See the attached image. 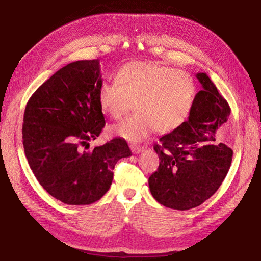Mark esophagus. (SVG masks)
I'll list each match as a JSON object with an SVG mask.
<instances>
[{"label": "esophagus", "instance_id": "esophagus-1", "mask_svg": "<svg viewBox=\"0 0 261 261\" xmlns=\"http://www.w3.org/2000/svg\"><path fill=\"white\" fill-rule=\"evenodd\" d=\"M131 150H132V152H135V153H139V152H142V151H143V148H142V147L132 146V147H131Z\"/></svg>", "mask_w": 261, "mask_h": 261}]
</instances>
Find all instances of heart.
Returning <instances> with one entry per match:
<instances>
[{"instance_id": "obj_1", "label": "heart", "mask_w": 261, "mask_h": 261, "mask_svg": "<svg viewBox=\"0 0 261 261\" xmlns=\"http://www.w3.org/2000/svg\"><path fill=\"white\" fill-rule=\"evenodd\" d=\"M114 82L99 88V108L119 119L135 103L138 112L111 127L113 135L132 142L143 140L156 129L163 134L178 129L196 97L190 74L156 63H127L116 71Z\"/></svg>"}]
</instances>
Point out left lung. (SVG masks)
<instances>
[{"label": "left lung", "instance_id": "left-lung-1", "mask_svg": "<svg viewBox=\"0 0 261 261\" xmlns=\"http://www.w3.org/2000/svg\"><path fill=\"white\" fill-rule=\"evenodd\" d=\"M196 77L203 90L196 94L188 120L154 143L159 167L149 177L154 199L180 211L198 206L218 191L233 156L224 143L212 142L228 121L229 104L206 74Z\"/></svg>", "mask_w": 261, "mask_h": 261}]
</instances>
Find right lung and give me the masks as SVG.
I'll use <instances>...</instances> for the list:
<instances>
[{
    "mask_svg": "<svg viewBox=\"0 0 261 261\" xmlns=\"http://www.w3.org/2000/svg\"><path fill=\"white\" fill-rule=\"evenodd\" d=\"M101 86L98 59L79 60L39 86L24 110L22 139L28 163L39 184L65 204L98 201L112 184L118 160L131 156L122 138L82 150L105 125L98 104Z\"/></svg>",
    "mask_w": 261,
    "mask_h": 261,
    "instance_id": "right-lung-1",
    "label": "right lung"
}]
</instances>
